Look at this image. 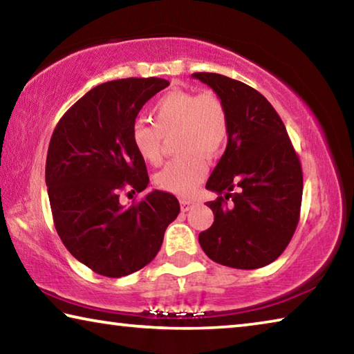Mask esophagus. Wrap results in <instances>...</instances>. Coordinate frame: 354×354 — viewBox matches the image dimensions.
<instances>
[{
  "instance_id": "obj_1",
  "label": "esophagus",
  "mask_w": 354,
  "mask_h": 354,
  "mask_svg": "<svg viewBox=\"0 0 354 354\" xmlns=\"http://www.w3.org/2000/svg\"><path fill=\"white\" fill-rule=\"evenodd\" d=\"M179 205H181V211H183V212H187L189 209H190L192 206H194V201L183 198V200H179Z\"/></svg>"
}]
</instances>
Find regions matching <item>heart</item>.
Segmentation results:
<instances>
[{"label":"heart","instance_id":"obj_1","mask_svg":"<svg viewBox=\"0 0 354 354\" xmlns=\"http://www.w3.org/2000/svg\"><path fill=\"white\" fill-rule=\"evenodd\" d=\"M151 124L137 123L131 142L140 159L149 165L162 160L164 139L175 136L181 154L170 160L154 181L160 190L179 196L194 194L207 173V156L215 158L226 145L230 122L221 100L212 92L173 91L151 109Z\"/></svg>","mask_w":354,"mask_h":354}]
</instances>
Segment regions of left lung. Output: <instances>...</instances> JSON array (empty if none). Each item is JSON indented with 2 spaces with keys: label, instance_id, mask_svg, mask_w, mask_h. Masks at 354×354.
<instances>
[{
  "label": "left lung",
  "instance_id": "8db88e82",
  "mask_svg": "<svg viewBox=\"0 0 354 354\" xmlns=\"http://www.w3.org/2000/svg\"><path fill=\"white\" fill-rule=\"evenodd\" d=\"M223 103L230 134L206 189L214 223L200 232L205 253L221 266L253 270L278 259L297 230L303 195L301 164L267 98L218 73H194Z\"/></svg>",
  "mask_w": 354,
  "mask_h": 354
}]
</instances>
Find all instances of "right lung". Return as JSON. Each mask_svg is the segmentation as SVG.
Wrapping results in <instances>:
<instances>
[{
    "mask_svg": "<svg viewBox=\"0 0 354 354\" xmlns=\"http://www.w3.org/2000/svg\"><path fill=\"white\" fill-rule=\"evenodd\" d=\"M162 77H127L88 91L59 120L48 147L45 181L65 247L95 273L122 278L154 259L179 214L176 196L153 190L123 206L120 192L145 190V160L131 131L137 113L169 86Z\"/></svg>",
    "mask_w": 354,
    "mask_h": 354,
    "instance_id": "1",
    "label": "right lung"
}]
</instances>
